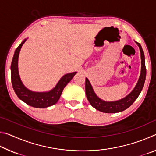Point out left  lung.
I'll return each mask as SVG.
<instances>
[{"instance_id":"obj_1","label":"left lung","mask_w":156,"mask_h":156,"mask_svg":"<svg viewBox=\"0 0 156 156\" xmlns=\"http://www.w3.org/2000/svg\"><path fill=\"white\" fill-rule=\"evenodd\" d=\"M136 42V41H135ZM136 43L139 47L140 51L141 56V72L140 75L138 79V83H137L135 88L133 89L130 94L127 95L126 97L123 98L117 101L107 102L100 99V98L97 96L95 93L90 82L88 78H86L85 80V92L86 96L89 100V103L95 109L100 111V112L112 113H118L122 112L129 108L131 105L133 103V102L137 99L139 96L143 88L145 78H146V67H145V59L143 50L142 49L140 44L136 42Z\"/></svg>"}]
</instances>
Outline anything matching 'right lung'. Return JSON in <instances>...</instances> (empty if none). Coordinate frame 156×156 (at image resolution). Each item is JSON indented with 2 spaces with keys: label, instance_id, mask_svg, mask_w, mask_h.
I'll list each match as a JSON object with an SVG mask.
<instances>
[{
  "label": "right lung",
  "instance_id": "obj_1",
  "mask_svg": "<svg viewBox=\"0 0 156 156\" xmlns=\"http://www.w3.org/2000/svg\"><path fill=\"white\" fill-rule=\"evenodd\" d=\"M25 39L15 50L11 64V80L13 89L19 98L30 106L36 108H46L52 106L58 101L63 89L77 72L67 73L60 78L55 87L47 92H35L26 88L20 80L18 73V56Z\"/></svg>",
  "mask_w": 156,
  "mask_h": 156
}]
</instances>
